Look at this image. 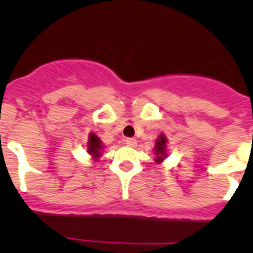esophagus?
I'll return each instance as SVG.
<instances>
[{
	"instance_id": "esophagus-1",
	"label": "esophagus",
	"mask_w": 253,
	"mask_h": 253,
	"mask_svg": "<svg viewBox=\"0 0 253 253\" xmlns=\"http://www.w3.org/2000/svg\"><path fill=\"white\" fill-rule=\"evenodd\" d=\"M125 144H126L127 147L134 148L137 145V141L134 138H126L125 139Z\"/></svg>"
}]
</instances>
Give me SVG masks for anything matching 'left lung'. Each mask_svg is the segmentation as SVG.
I'll use <instances>...</instances> for the list:
<instances>
[{"label":"left lung","instance_id":"8db88e82","mask_svg":"<svg viewBox=\"0 0 253 253\" xmlns=\"http://www.w3.org/2000/svg\"><path fill=\"white\" fill-rule=\"evenodd\" d=\"M153 150H154L155 163L160 164L162 162H164L165 158L168 157V138L165 137L164 133H162L158 137Z\"/></svg>","mask_w":253,"mask_h":253}]
</instances>
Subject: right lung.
<instances>
[{
    "mask_svg": "<svg viewBox=\"0 0 253 253\" xmlns=\"http://www.w3.org/2000/svg\"><path fill=\"white\" fill-rule=\"evenodd\" d=\"M104 145L101 139L96 136L95 133H90L88 137V143H86V152L91 155L94 160H98V158L103 154Z\"/></svg>",
    "mask_w": 253,
    "mask_h": 253,
    "instance_id": "right-lung-1",
    "label": "right lung"
}]
</instances>
